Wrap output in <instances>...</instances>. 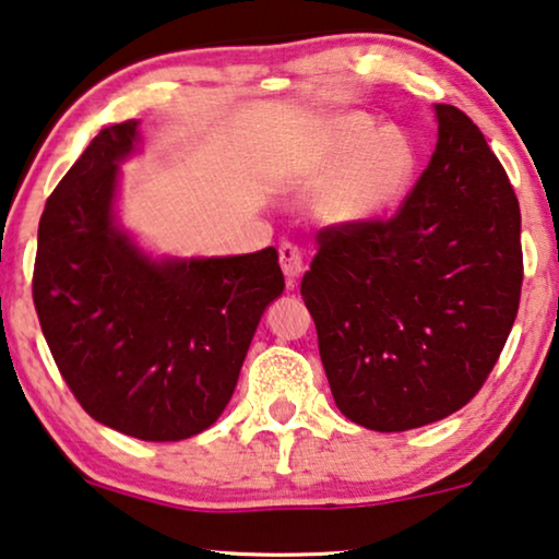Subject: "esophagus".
<instances>
[{"instance_id":"1","label":"esophagus","mask_w":559,"mask_h":559,"mask_svg":"<svg viewBox=\"0 0 559 559\" xmlns=\"http://www.w3.org/2000/svg\"><path fill=\"white\" fill-rule=\"evenodd\" d=\"M278 258H281V271L286 276L288 286H294L296 278L304 273V255L294 242H281L278 248Z\"/></svg>"}]
</instances>
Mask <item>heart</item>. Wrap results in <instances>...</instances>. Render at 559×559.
Listing matches in <instances>:
<instances>
[{
    "label": "heart",
    "mask_w": 559,
    "mask_h": 559,
    "mask_svg": "<svg viewBox=\"0 0 559 559\" xmlns=\"http://www.w3.org/2000/svg\"><path fill=\"white\" fill-rule=\"evenodd\" d=\"M415 177L411 139L365 111H344L313 129L301 179L321 187L319 217L336 227L374 223L405 198Z\"/></svg>",
    "instance_id": "b5f03b06"
}]
</instances>
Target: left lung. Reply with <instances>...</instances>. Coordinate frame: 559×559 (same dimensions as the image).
Instances as JSON below:
<instances>
[{"label": "left lung", "mask_w": 559, "mask_h": 559, "mask_svg": "<svg viewBox=\"0 0 559 559\" xmlns=\"http://www.w3.org/2000/svg\"><path fill=\"white\" fill-rule=\"evenodd\" d=\"M438 144L395 217L326 227L301 281L334 403L400 433L481 390L522 294V215L484 133L436 104Z\"/></svg>", "instance_id": "1"}]
</instances>
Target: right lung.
<instances>
[{"instance_id": "1", "label": "right lung", "mask_w": 559, "mask_h": 559, "mask_svg": "<svg viewBox=\"0 0 559 559\" xmlns=\"http://www.w3.org/2000/svg\"><path fill=\"white\" fill-rule=\"evenodd\" d=\"M139 121L108 126L47 198L33 298L62 380L93 420L185 440L230 403L263 311L283 294L276 248L152 258L116 219Z\"/></svg>"}]
</instances>
